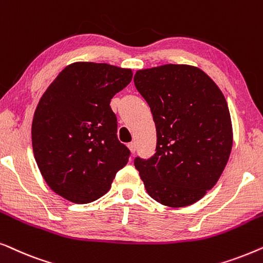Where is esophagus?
<instances>
[{"label": "esophagus", "mask_w": 263, "mask_h": 263, "mask_svg": "<svg viewBox=\"0 0 263 263\" xmlns=\"http://www.w3.org/2000/svg\"><path fill=\"white\" fill-rule=\"evenodd\" d=\"M128 148H129V151H130V153L132 154H135V151H136V146H135V143L134 142H130L128 145Z\"/></svg>", "instance_id": "1"}]
</instances>
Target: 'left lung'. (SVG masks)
Listing matches in <instances>:
<instances>
[{
	"instance_id": "1",
	"label": "left lung",
	"mask_w": 263,
	"mask_h": 263,
	"mask_svg": "<svg viewBox=\"0 0 263 263\" xmlns=\"http://www.w3.org/2000/svg\"><path fill=\"white\" fill-rule=\"evenodd\" d=\"M134 84L157 130L154 156L134 161L147 193L168 207L197 202L220 178L232 149L224 95L203 70L189 64L140 69Z\"/></svg>"
}]
</instances>
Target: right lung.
Segmentation results:
<instances>
[{
	"mask_svg": "<svg viewBox=\"0 0 263 263\" xmlns=\"http://www.w3.org/2000/svg\"><path fill=\"white\" fill-rule=\"evenodd\" d=\"M128 68L74 62L57 75L35 107L32 147L50 189L74 203L109 192L129 149L117 139L110 102L132 81Z\"/></svg>",
	"mask_w": 263,
	"mask_h": 263,
	"instance_id": "right-lung-1",
	"label": "right lung"
}]
</instances>
